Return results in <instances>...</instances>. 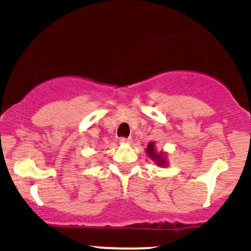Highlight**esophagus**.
<instances>
[{
    "label": "esophagus",
    "instance_id": "obj_1",
    "mask_svg": "<svg viewBox=\"0 0 251 251\" xmlns=\"http://www.w3.org/2000/svg\"><path fill=\"white\" fill-rule=\"evenodd\" d=\"M131 138H125V137H121L120 138V142L121 143H131Z\"/></svg>",
    "mask_w": 251,
    "mask_h": 251
}]
</instances>
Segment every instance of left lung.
<instances>
[{"label":"left lung","instance_id":"left-lung-1","mask_svg":"<svg viewBox=\"0 0 251 251\" xmlns=\"http://www.w3.org/2000/svg\"><path fill=\"white\" fill-rule=\"evenodd\" d=\"M146 153H147V155L151 158V159L154 160V163L157 165H160V167H165V165H167L165 154L163 152H157L154 142L148 143L147 148H146Z\"/></svg>","mask_w":251,"mask_h":251}]
</instances>
